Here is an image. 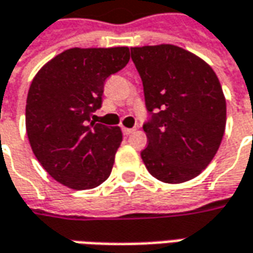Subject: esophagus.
<instances>
[{
  "label": "esophagus",
  "instance_id": "34e87169",
  "mask_svg": "<svg viewBox=\"0 0 253 253\" xmlns=\"http://www.w3.org/2000/svg\"><path fill=\"white\" fill-rule=\"evenodd\" d=\"M135 128H128V127H122V131H123V134L128 135L131 134V133H134Z\"/></svg>",
  "mask_w": 253,
  "mask_h": 253
}]
</instances>
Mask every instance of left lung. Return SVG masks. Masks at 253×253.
Here are the masks:
<instances>
[{
  "mask_svg": "<svg viewBox=\"0 0 253 253\" xmlns=\"http://www.w3.org/2000/svg\"><path fill=\"white\" fill-rule=\"evenodd\" d=\"M143 81L148 138L145 168L161 182L182 183L211 162L225 130L227 106L213 68L190 51L160 44L131 47Z\"/></svg>",
  "mask_w": 253,
  "mask_h": 253,
  "instance_id": "left-lung-1",
  "label": "left lung"
}]
</instances>
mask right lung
Here are the masks:
<instances>
[{
    "label": "right lung",
    "mask_w": 253,
    "mask_h": 253,
    "mask_svg": "<svg viewBox=\"0 0 253 253\" xmlns=\"http://www.w3.org/2000/svg\"><path fill=\"white\" fill-rule=\"evenodd\" d=\"M128 47L70 48L33 78L26 100L32 151L48 175L85 190L109 178L123 140L120 127L92 122L106 78L125 68Z\"/></svg>",
    "instance_id": "right-lung-1"
}]
</instances>
